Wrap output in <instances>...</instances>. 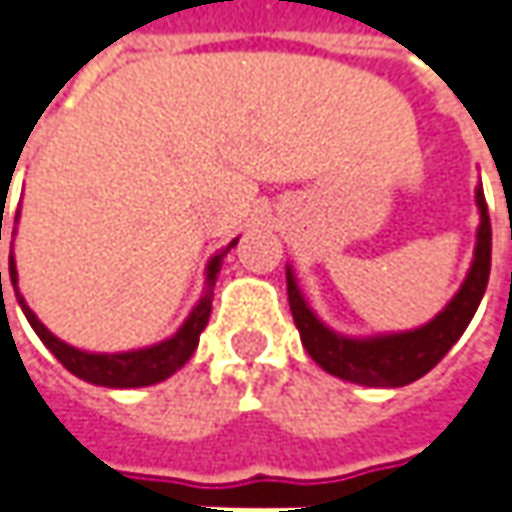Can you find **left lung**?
Segmentation results:
<instances>
[{
	"mask_svg": "<svg viewBox=\"0 0 512 512\" xmlns=\"http://www.w3.org/2000/svg\"><path fill=\"white\" fill-rule=\"evenodd\" d=\"M478 237L473 266L467 278L433 321L410 329V332H389V335H372V338H346L332 332L326 323L309 309L298 289L295 272H286V292H289V309L300 332V341L312 361L326 369L335 378H344L364 387H404L427 375L430 369L453 349L458 338L464 335L467 323L473 321L478 303L484 298L487 278H490V252H493V234H490V214L484 203V191H476Z\"/></svg>",
	"mask_w": 512,
	"mask_h": 512,
	"instance_id": "1",
	"label": "left lung"
}]
</instances>
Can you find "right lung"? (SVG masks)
Masks as SVG:
<instances>
[{
    "label": "right lung",
    "instance_id": "1",
    "mask_svg": "<svg viewBox=\"0 0 512 512\" xmlns=\"http://www.w3.org/2000/svg\"><path fill=\"white\" fill-rule=\"evenodd\" d=\"M0 240H2V217H0ZM237 240H232L220 255H214L206 266V292L203 298L197 300V306L191 309V315L186 323L166 338L160 344L145 346V349H131V352H85L77 346L59 341L54 332L45 329V323L36 318L31 312V306L25 303V298L19 295V286H16V263H13L11 252V283L16 300L25 312L28 323L34 326V332L39 335V341L54 352V358L74 372L77 378L88 381V384H100V387H117V389H131V387H151V384H160L166 381L168 375H174L177 369L183 367L194 355V349L200 344V332L206 329L209 315H212V295H214V280L217 272L223 266V257L232 249ZM0 295H2V272H0Z\"/></svg>",
    "mask_w": 512,
    "mask_h": 512
}]
</instances>
